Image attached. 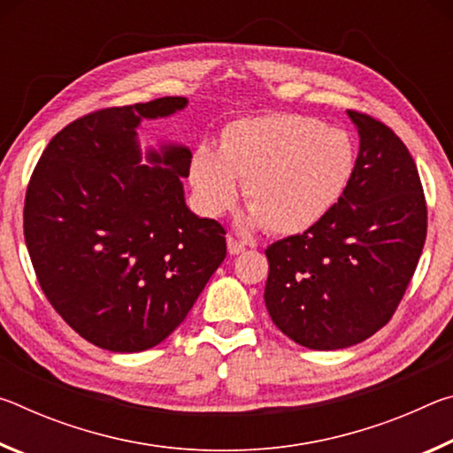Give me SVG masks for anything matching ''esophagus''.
<instances>
[{
	"label": "esophagus",
	"mask_w": 453,
	"mask_h": 453,
	"mask_svg": "<svg viewBox=\"0 0 453 453\" xmlns=\"http://www.w3.org/2000/svg\"><path fill=\"white\" fill-rule=\"evenodd\" d=\"M227 251L232 256L242 254V251H245V243L240 242V240H235L234 235H227Z\"/></svg>",
	"instance_id": "34e87169"
}]
</instances>
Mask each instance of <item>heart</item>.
<instances>
[{
  "mask_svg": "<svg viewBox=\"0 0 453 453\" xmlns=\"http://www.w3.org/2000/svg\"><path fill=\"white\" fill-rule=\"evenodd\" d=\"M356 150L343 129L318 119L273 113L226 126L218 153L197 148L191 157V186L203 210L218 216L237 197L251 219L275 235L300 234L326 216L348 189Z\"/></svg>",
  "mask_w": 453,
  "mask_h": 453,
  "instance_id": "b5f03b06",
  "label": "heart"
}]
</instances>
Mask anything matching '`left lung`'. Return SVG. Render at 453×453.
Returning a JSON list of instances; mask_svg holds the SVG:
<instances>
[{
	"label": "left lung",
	"instance_id": "8db88e82",
	"mask_svg": "<svg viewBox=\"0 0 453 453\" xmlns=\"http://www.w3.org/2000/svg\"><path fill=\"white\" fill-rule=\"evenodd\" d=\"M359 153L348 189L318 224L267 245L265 308L310 349H342L388 324L427 234L424 188L392 127L349 110Z\"/></svg>",
	"mask_w": 453,
	"mask_h": 453
}]
</instances>
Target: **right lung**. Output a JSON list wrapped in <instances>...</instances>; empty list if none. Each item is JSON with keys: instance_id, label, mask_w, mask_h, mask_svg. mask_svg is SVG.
Returning a JSON list of instances; mask_svg holds the SVG:
<instances>
[{"instance_id": "1", "label": "right lung", "mask_w": 453, "mask_h": 453, "mask_svg": "<svg viewBox=\"0 0 453 453\" xmlns=\"http://www.w3.org/2000/svg\"><path fill=\"white\" fill-rule=\"evenodd\" d=\"M188 104L104 107L51 137L27 183L24 235L61 319L97 348L132 354L164 342L227 254L226 229L183 199L191 151L167 145L140 165L135 127Z\"/></svg>"}]
</instances>
